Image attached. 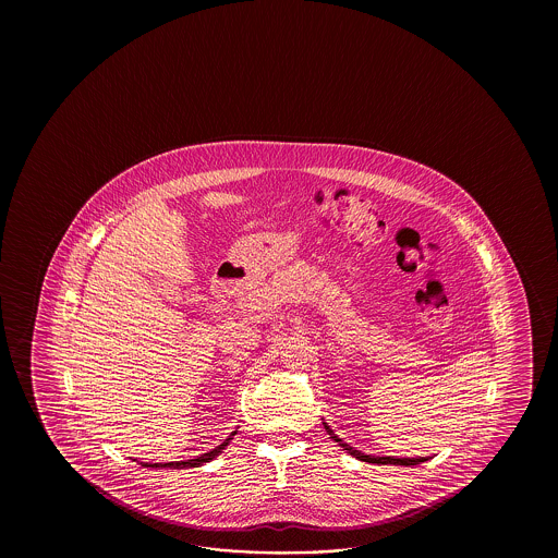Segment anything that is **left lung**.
<instances>
[{
	"label": "left lung",
	"mask_w": 558,
	"mask_h": 558,
	"mask_svg": "<svg viewBox=\"0 0 558 558\" xmlns=\"http://www.w3.org/2000/svg\"><path fill=\"white\" fill-rule=\"evenodd\" d=\"M325 425V430L329 433V437H331L335 442H339V447H343V451L349 452V454H353L355 459L359 461H365V463H375V464H403V466H411V464H421L428 461L425 457H418V459H395V457H371V454H365V452L356 451L355 447H351V445H347L343 442V439H339L335 433H332V428L327 425V423H323Z\"/></svg>",
	"instance_id": "left-lung-1"
}]
</instances>
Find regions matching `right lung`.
Returning <instances> with one entry per match:
<instances>
[{
    "label": "right lung",
    "instance_id": "obj_1",
    "mask_svg": "<svg viewBox=\"0 0 558 558\" xmlns=\"http://www.w3.org/2000/svg\"><path fill=\"white\" fill-rule=\"evenodd\" d=\"M233 435H238V430H233V433L229 435V439L223 440L219 447H215L214 451L205 452V454L197 457V459H190V461H175V463H143V466H151V469H159V466H161V469H190V466H202L203 463L214 461L217 454H221L227 445H229L231 439H233Z\"/></svg>",
    "mask_w": 558,
    "mask_h": 558
}]
</instances>
